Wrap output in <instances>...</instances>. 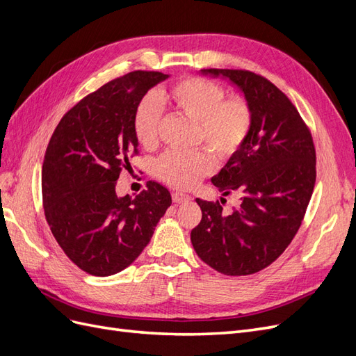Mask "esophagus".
Masks as SVG:
<instances>
[{
    "label": "esophagus",
    "mask_w": 356,
    "mask_h": 356,
    "mask_svg": "<svg viewBox=\"0 0 356 356\" xmlns=\"http://www.w3.org/2000/svg\"><path fill=\"white\" fill-rule=\"evenodd\" d=\"M172 200H174L175 203H184V202L190 200V196L186 195V193L175 191V193H172Z\"/></svg>",
    "instance_id": "obj_1"
}]
</instances>
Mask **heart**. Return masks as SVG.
<instances>
[{
    "label": "heart",
    "instance_id": "heart-1",
    "mask_svg": "<svg viewBox=\"0 0 356 356\" xmlns=\"http://www.w3.org/2000/svg\"><path fill=\"white\" fill-rule=\"evenodd\" d=\"M161 106L196 122L197 139L220 159L232 157L246 141L252 127L251 105L242 95L225 98L222 86L200 77H188L145 98L136 106L134 134L145 148L156 145L161 120ZM215 168L212 154L203 149L182 153L168 152L156 161L160 179L178 188H190Z\"/></svg>",
    "mask_w": 356,
    "mask_h": 356
}]
</instances>
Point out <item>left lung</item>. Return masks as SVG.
I'll return each mask as SVG.
<instances>
[{
  "label": "left lung",
  "mask_w": 356,
  "mask_h": 356,
  "mask_svg": "<svg viewBox=\"0 0 356 356\" xmlns=\"http://www.w3.org/2000/svg\"><path fill=\"white\" fill-rule=\"evenodd\" d=\"M238 86L252 110V127L212 184L241 204L222 213L220 202L196 199L202 221L191 230L200 260L229 276L263 270L298 232L316 181V153L309 127L286 95L245 70H202ZM222 203V199H221Z\"/></svg>",
  "instance_id": "left-lung-1"
}]
</instances>
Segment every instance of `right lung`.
<instances>
[{"instance_id": "1", "label": "right lung", "mask_w": 356, "mask_h": 356, "mask_svg": "<svg viewBox=\"0 0 356 356\" xmlns=\"http://www.w3.org/2000/svg\"><path fill=\"white\" fill-rule=\"evenodd\" d=\"M169 77L134 71L83 98L60 118L42 161V207L70 260L93 276H111L144 251L170 207L168 188L147 182L136 197H118L115 184L138 154L136 106Z\"/></svg>"}]
</instances>
